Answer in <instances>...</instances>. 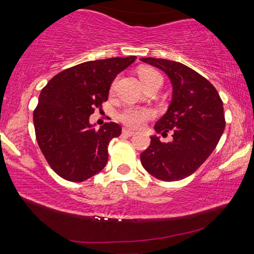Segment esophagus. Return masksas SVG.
Returning a JSON list of instances; mask_svg holds the SVG:
<instances>
[{"label":"esophagus","mask_w":254,"mask_h":254,"mask_svg":"<svg viewBox=\"0 0 254 254\" xmlns=\"http://www.w3.org/2000/svg\"><path fill=\"white\" fill-rule=\"evenodd\" d=\"M122 133L124 135H127V136H131L133 134H135V132H133L132 130H130V128H123Z\"/></svg>","instance_id":"1"}]
</instances>
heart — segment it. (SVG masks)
<instances>
[{
  "mask_svg": "<svg viewBox=\"0 0 254 254\" xmlns=\"http://www.w3.org/2000/svg\"><path fill=\"white\" fill-rule=\"evenodd\" d=\"M139 76L144 87L152 85L154 83H162V76L157 69L151 67H141L139 69ZM115 84L117 81H113L111 85V93L114 92ZM154 117V111L149 107H139L127 105L119 112L118 119L120 122H122L124 126L131 128H140L142 127L147 121L151 120Z\"/></svg>",
  "mask_w": 254,
  "mask_h": 254,
  "instance_id": "heart-1",
  "label": "heart"
}]
</instances>
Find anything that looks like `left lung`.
Instances as JSON below:
<instances>
[{
  "label": "left lung",
  "mask_w": 254,
  "mask_h": 254,
  "mask_svg": "<svg viewBox=\"0 0 254 254\" xmlns=\"http://www.w3.org/2000/svg\"><path fill=\"white\" fill-rule=\"evenodd\" d=\"M166 72L173 84V102L154 126L162 136L173 133V141L161 142L151 136V143L140 154L150 175L176 182L188 177L214 151L225 128L223 102L209 81L184 64L159 58H141Z\"/></svg>",
  "instance_id": "obj_1"
}]
</instances>
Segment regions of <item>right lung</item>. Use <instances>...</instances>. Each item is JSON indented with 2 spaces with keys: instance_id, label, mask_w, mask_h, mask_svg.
<instances>
[{
  "instance_id": "add662e5",
  "label": "right lung",
  "mask_w": 254,
  "mask_h": 254,
  "mask_svg": "<svg viewBox=\"0 0 254 254\" xmlns=\"http://www.w3.org/2000/svg\"><path fill=\"white\" fill-rule=\"evenodd\" d=\"M135 59L130 56L79 64L60 71L42 88L33 111L36 139L48 165L62 178L80 183L105 167L109 143L122 128L107 122L96 130L89 115L102 110L112 81Z\"/></svg>"
}]
</instances>
